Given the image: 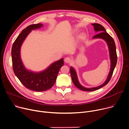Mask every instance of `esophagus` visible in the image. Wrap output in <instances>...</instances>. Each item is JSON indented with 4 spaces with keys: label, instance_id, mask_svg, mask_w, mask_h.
<instances>
[{
    "label": "esophagus",
    "instance_id": "esophagus-1",
    "mask_svg": "<svg viewBox=\"0 0 129 129\" xmlns=\"http://www.w3.org/2000/svg\"><path fill=\"white\" fill-rule=\"evenodd\" d=\"M64 61H65V63H71V61H72V59H71V57L68 56V57H65V58Z\"/></svg>",
    "mask_w": 129,
    "mask_h": 129
}]
</instances>
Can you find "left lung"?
Instances as JSON below:
<instances>
[{
    "mask_svg": "<svg viewBox=\"0 0 129 129\" xmlns=\"http://www.w3.org/2000/svg\"><path fill=\"white\" fill-rule=\"evenodd\" d=\"M93 27H94V30L96 32H99L96 36H93L92 39H101L104 40L107 45L108 46V48L109 50V53H110V58L111 61V67L110 72L109 73L108 76L105 80L104 82L97 87H93L91 88H87L83 86L82 85L78 80L77 74L75 69L72 66H71L70 68V72H71V75L72 79V81L74 85L79 89L83 90V91H91L97 90L100 89V88L102 87L103 86L107 85L109 82L110 81L112 76L113 75L114 70L115 68V66L117 64V56L116 53V46L115 42L113 39L110 36V35L107 32L105 28L100 24H97V23H94V24H91Z\"/></svg>",
    "mask_w": 129,
    "mask_h": 129,
    "instance_id": "obj_1",
    "label": "left lung"
}]
</instances>
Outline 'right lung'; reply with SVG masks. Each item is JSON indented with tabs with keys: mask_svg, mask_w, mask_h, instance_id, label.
Masks as SVG:
<instances>
[{
	"mask_svg": "<svg viewBox=\"0 0 129 129\" xmlns=\"http://www.w3.org/2000/svg\"><path fill=\"white\" fill-rule=\"evenodd\" d=\"M42 24L31 25L23 30L14 42L11 55L13 71L21 83L29 89L46 91L54 84L57 74L64 65L63 58L52 63L46 69L40 72H34L26 68L20 57L21 46L32 30L42 27Z\"/></svg>",
	"mask_w": 129,
	"mask_h": 129,
	"instance_id": "add662e5",
	"label": "right lung"
}]
</instances>
